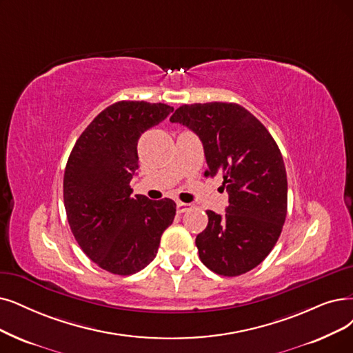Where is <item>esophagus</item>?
Masks as SVG:
<instances>
[{"mask_svg":"<svg viewBox=\"0 0 353 353\" xmlns=\"http://www.w3.org/2000/svg\"><path fill=\"white\" fill-rule=\"evenodd\" d=\"M192 208V205L191 204H187V203H176V211L179 214H182V213H185V211H188V210H191Z\"/></svg>","mask_w":353,"mask_h":353,"instance_id":"esophagus-1","label":"esophagus"}]
</instances>
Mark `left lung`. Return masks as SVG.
<instances>
[{"instance_id":"8db88e82","label":"left lung","mask_w":353,"mask_h":353,"mask_svg":"<svg viewBox=\"0 0 353 353\" xmlns=\"http://www.w3.org/2000/svg\"><path fill=\"white\" fill-rule=\"evenodd\" d=\"M169 120L200 137L205 176L221 175L229 194L225 213L208 210L207 228L195 239L201 262L223 276L246 274L270 255L287 217V172L278 145L234 103L184 104Z\"/></svg>"}]
</instances>
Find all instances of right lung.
I'll return each mask as SVG.
<instances>
[{"instance_id": "right-lung-1", "label": "right lung", "mask_w": 353, "mask_h": 353, "mask_svg": "<svg viewBox=\"0 0 353 353\" xmlns=\"http://www.w3.org/2000/svg\"><path fill=\"white\" fill-rule=\"evenodd\" d=\"M172 111L162 103L119 101L90 123L69 154L63 175L69 228L83 253L111 274L143 270L174 221L172 200L152 201L130 188L140 136Z\"/></svg>"}]
</instances>
